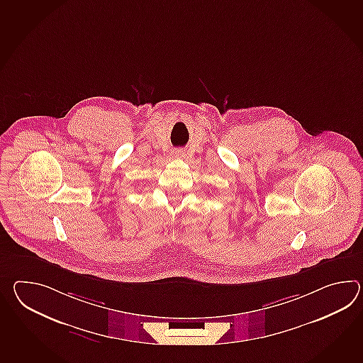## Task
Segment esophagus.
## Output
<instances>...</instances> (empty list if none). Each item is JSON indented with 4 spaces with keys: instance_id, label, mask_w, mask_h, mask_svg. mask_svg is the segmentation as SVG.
<instances>
[{
    "instance_id": "34e87169",
    "label": "esophagus",
    "mask_w": 363,
    "mask_h": 363,
    "mask_svg": "<svg viewBox=\"0 0 363 363\" xmlns=\"http://www.w3.org/2000/svg\"><path fill=\"white\" fill-rule=\"evenodd\" d=\"M173 157H177V159H181V157H185V152L182 151V150H176V151H173Z\"/></svg>"
}]
</instances>
